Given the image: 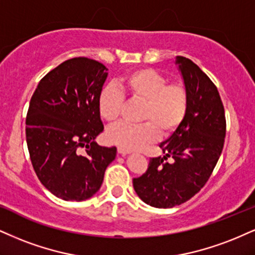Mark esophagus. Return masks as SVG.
Instances as JSON below:
<instances>
[{"instance_id":"34e87169","label":"esophagus","mask_w":255,"mask_h":255,"mask_svg":"<svg viewBox=\"0 0 255 255\" xmlns=\"http://www.w3.org/2000/svg\"><path fill=\"white\" fill-rule=\"evenodd\" d=\"M118 153L119 154H121V155H127V154H129L130 153V151H128V149H125V148H122V147H118Z\"/></svg>"}]
</instances>
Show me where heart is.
Here are the masks:
<instances>
[{"label": "heart", "instance_id": "1", "mask_svg": "<svg viewBox=\"0 0 255 255\" xmlns=\"http://www.w3.org/2000/svg\"><path fill=\"white\" fill-rule=\"evenodd\" d=\"M124 96L142 102L141 125L119 124L107 130V140L128 151H136L159 136L171 135L185 119L189 95L182 83H167L164 75L153 69H137L124 76L119 90L104 88L98 96V112L107 122H116L124 108Z\"/></svg>", "mask_w": 255, "mask_h": 255}]
</instances>
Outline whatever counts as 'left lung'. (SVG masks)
Here are the masks:
<instances>
[{
    "label": "left lung",
    "instance_id": "obj_1",
    "mask_svg": "<svg viewBox=\"0 0 255 255\" xmlns=\"http://www.w3.org/2000/svg\"><path fill=\"white\" fill-rule=\"evenodd\" d=\"M178 65L189 95L185 119L159 147L164 157L151 158L142 176L134 178L137 196L154 208H173L194 197L213 173L226 136L225 108L211 79L188 58ZM174 159L167 163V157Z\"/></svg>",
    "mask_w": 255,
    "mask_h": 255
}]
</instances>
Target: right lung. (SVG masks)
I'll use <instances>...</instances> for the list:
<instances>
[{
	"label": "right lung",
	"instance_id": "right-lung-1",
	"mask_svg": "<svg viewBox=\"0 0 255 255\" xmlns=\"http://www.w3.org/2000/svg\"><path fill=\"white\" fill-rule=\"evenodd\" d=\"M107 71L97 60L72 58L48 72L30 98L26 118L30 161L42 185L64 201L96 194L116 157V147L95 142L104 128L97 103Z\"/></svg>",
	"mask_w": 255,
	"mask_h": 255
}]
</instances>
